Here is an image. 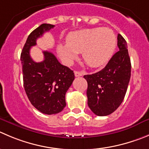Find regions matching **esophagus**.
<instances>
[{"mask_svg": "<svg viewBox=\"0 0 149 149\" xmlns=\"http://www.w3.org/2000/svg\"><path fill=\"white\" fill-rule=\"evenodd\" d=\"M74 75H75V77H80V76L83 75V72H78V71H74Z\"/></svg>", "mask_w": 149, "mask_h": 149, "instance_id": "1", "label": "esophagus"}]
</instances>
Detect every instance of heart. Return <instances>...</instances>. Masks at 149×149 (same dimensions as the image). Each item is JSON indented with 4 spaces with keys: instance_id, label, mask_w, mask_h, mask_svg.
<instances>
[{
    "instance_id": "heart-1",
    "label": "heart",
    "mask_w": 149,
    "mask_h": 149,
    "mask_svg": "<svg viewBox=\"0 0 149 149\" xmlns=\"http://www.w3.org/2000/svg\"><path fill=\"white\" fill-rule=\"evenodd\" d=\"M66 42L57 45L58 55L65 64L70 65L81 52L83 60L89 66L98 67L113 56L117 39L113 30L98 27L71 32Z\"/></svg>"
}]
</instances>
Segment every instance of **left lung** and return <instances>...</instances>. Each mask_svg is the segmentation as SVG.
I'll return each instance as SVG.
<instances>
[{"label":"left lung","instance_id":"1","mask_svg":"<svg viewBox=\"0 0 149 149\" xmlns=\"http://www.w3.org/2000/svg\"><path fill=\"white\" fill-rule=\"evenodd\" d=\"M117 39L119 50L105 67L97 73L84 75L88 83V105L99 116H108L121 105L131 77L127 42L121 34Z\"/></svg>","mask_w":149,"mask_h":149}]
</instances>
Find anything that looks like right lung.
Segmentation results:
<instances>
[{"mask_svg": "<svg viewBox=\"0 0 149 149\" xmlns=\"http://www.w3.org/2000/svg\"><path fill=\"white\" fill-rule=\"evenodd\" d=\"M51 24H42L30 33L21 52L23 85L32 105L41 113L56 114L66 106L65 95L74 80L73 71L61 64L56 56L44 51V61L35 62L30 56L31 47L44 33L54 28Z\"/></svg>", "mask_w": 149, "mask_h": 149, "instance_id": "1", "label": "right lung"}]
</instances>
